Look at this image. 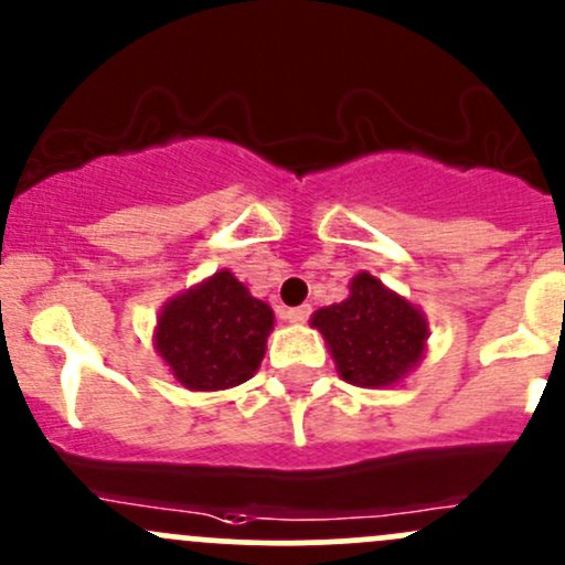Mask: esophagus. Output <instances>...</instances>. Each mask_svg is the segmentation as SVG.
Here are the masks:
<instances>
[{"label":"esophagus","instance_id":"34e87169","mask_svg":"<svg viewBox=\"0 0 565 565\" xmlns=\"http://www.w3.org/2000/svg\"><path fill=\"white\" fill-rule=\"evenodd\" d=\"M312 307L310 305H301V307H290V310H285V318H288L290 323H305L307 318H310Z\"/></svg>","mask_w":565,"mask_h":565}]
</instances>
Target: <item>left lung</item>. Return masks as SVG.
I'll use <instances>...</instances> for the list:
<instances>
[{
  "label": "left lung",
  "mask_w": 565,
  "mask_h": 565,
  "mask_svg": "<svg viewBox=\"0 0 565 565\" xmlns=\"http://www.w3.org/2000/svg\"><path fill=\"white\" fill-rule=\"evenodd\" d=\"M312 326L329 342L340 375L364 388L399 381L418 362L427 340L422 312L367 271L353 277L345 301L318 310Z\"/></svg>",
  "instance_id": "left-lung-1"
}]
</instances>
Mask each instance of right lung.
Returning a JSON list of instances; mask_svg holds the SVG:
<instances>
[{
	"label": "right lung",
	"instance_id": "1",
	"mask_svg": "<svg viewBox=\"0 0 565 565\" xmlns=\"http://www.w3.org/2000/svg\"><path fill=\"white\" fill-rule=\"evenodd\" d=\"M271 326V307L249 296L231 271H217L168 301L154 345L182 386L217 392L239 386L260 367Z\"/></svg>",
	"mask_w": 565,
	"mask_h": 565
}]
</instances>
